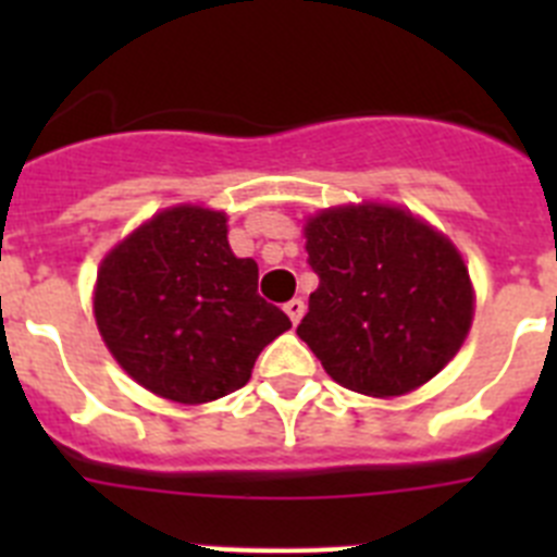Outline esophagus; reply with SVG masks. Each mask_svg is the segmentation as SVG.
<instances>
[{
  "label": "esophagus",
  "instance_id": "34e87169",
  "mask_svg": "<svg viewBox=\"0 0 557 557\" xmlns=\"http://www.w3.org/2000/svg\"><path fill=\"white\" fill-rule=\"evenodd\" d=\"M304 309H307V304H304L301 298H293V301L284 304V312L289 314V321H293V323L301 321V318H304Z\"/></svg>",
  "mask_w": 557,
  "mask_h": 557
}]
</instances>
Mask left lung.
I'll use <instances>...</instances> for the list:
<instances>
[{"instance_id": "left-lung-1", "label": "left lung", "mask_w": 557, "mask_h": 557, "mask_svg": "<svg viewBox=\"0 0 557 557\" xmlns=\"http://www.w3.org/2000/svg\"><path fill=\"white\" fill-rule=\"evenodd\" d=\"M318 289L298 337L329 376L366 396L430 382L469 334V270L455 245L391 206H343L307 223Z\"/></svg>"}]
</instances>
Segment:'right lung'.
I'll return each mask as SVG.
<instances>
[{"instance_id":"right-lung-1","label":"right lung","mask_w":557,"mask_h":557,"mask_svg":"<svg viewBox=\"0 0 557 557\" xmlns=\"http://www.w3.org/2000/svg\"><path fill=\"white\" fill-rule=\"evenodd\" d=\"M253 259L228 248L223 211H161L111 250L97 273L106 346L141 387L181 405L239 391L287 314L256 289Z\"/></svg>"}]
</instances>
